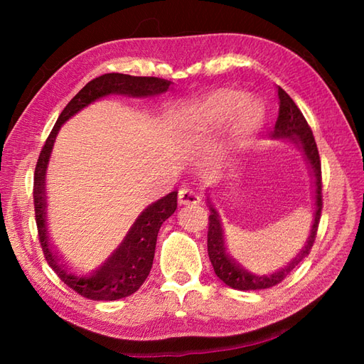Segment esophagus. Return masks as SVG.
<instances>
[{
    "instance_id": "esophagus-1",
    "label": "esophagus",
    "mask_w": 364,
    "mask_h": 364,
    "mask_svg": "<svg viewBox=\"0 0 364 364\" xmlns=\"http://www.w3.org/2000/svg\"><path fill=\"white\" fill-rule=\"evenodd\" d=\"M178 202L183 206H192V205H198L202 203V197H200L198 192L188 189V188H183L178 192Z\"/></svg>"
}]
</instances>
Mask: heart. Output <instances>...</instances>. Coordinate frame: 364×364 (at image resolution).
<instances>
[{
    "mask_svg": "<svg viewBox=\"0 0 364 364\" xmlns=\"http://www.w3.org/2000/svg\"><path fill=\"white\" fill-rule=\"evenodd\" d=\"M244 100V94L236 90H220L208 95L194 106L191 117L206 127H215L233 112L235 107ZM264 123V107L257 100H245L236 112L233 122V139L237 146H247L258 136Z\"/></svg>",
    "mask_w": 364,
    "mask_h": 364,
    "instance_id": "obj_1",
    "label": "heart"
}]
</instances>
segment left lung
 I'll return each mask as SVG.
<instances>
[{
    "label": "left lung",
    "mask_w": 364,
    "mask_h": 364,
    "mask_svg": "<svg viewBox=\"0 0 364 364\" xmlns=\"http://www.w3.org/2000/svg\"><path fill=\"white\" fill-rule=\"evenodd\" d=\"M278 92V119L275 128L272 131L274 139H288L291 144L296 145V149L301 153V156L306 161V166L310 168V175L313 178V225L310 230L305 245L301 247L300 252L294 257L284 267H280L272 274L257 275L249 272L242 264L231 257L227 252L225 245V233L222 228V219L219 211L215 210L211 203V198L208 197V205H210V228H208V255H210L211 264L214 272L227 286L239 291H255V289H266L270 286L282 283L294 269H296L301 261H304L311 247L314 244L316 233H318L321 211H322V180H321V159L318 145H316L311 128L300 112L297 105L292 102V98L286 92L277 86Z\"/></svg>",
    "instance_id": "left-lung-1"
}]
</instances>
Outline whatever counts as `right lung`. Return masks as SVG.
I'll return each instance as SVG.
<instances>
[{
    "mask_svg": "<svg viewBox=\"0 0 364 364\" xmlns=\"http://www.w3.org/2000/svg\"><path fill=\"white\" fill-rule=\"evenodd\" d=\"M172 81L153 78V76H131L123 73H106L87 82L76 94L64 111L60 112L56 125L46 139L43 149L38 156L34 173V208L38 239L50 267L63 280L68 288L76 291L80 296L90 300H119L128 297L141 288L145 278L149 277L153 266L154 249H156L158 231L170 215L176 210V196L173 191L156 202L149 205L137 215L136 222L128 230L120 245L98 269L90 274L80 275L72 272L60 262L48 242V228H46V196H45V176L46 167L53 151L54 141L60 127L78 114L82 107L89 106L97 100L107 95H127L133 98H149L164 94Z\"/></svg>",
    "mask_w": 364,
    "mask_h": 364,
    "instance_id": "obj_1",
    "label": "right lung"
}]
</instances>
